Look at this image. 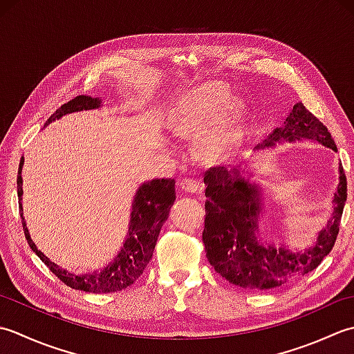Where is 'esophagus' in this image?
<instances>
[{
  "label": "esophagus",
  "instance_id": "1",
  "mask_svg": "<svg viewBox=\"0 0 354 354\" xmlns=\"http://www.w3.org/2000/svg\"><path fill=\"white\" fill-rule=\"evenodd\" d=\"M180 187H182V191H185V192H191V194L200 192L198 182L191 177H185L180 180Z\"/></svg>",
  "mask_w": 354,
  "mask_h": 354
}]
</instances>
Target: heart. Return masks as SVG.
Returning a JSON list of instances; mask_svg holds the SVG:
<instances>
[{"label":"heart","instance_id":"b5f03b06","mask_svg":"<svg viewBox=\"0 0 354 354\" xmlns=\"http://www.w3.org/2000/svg\"><path fill=\"white\" fill-rule=\"evenodd\" d=\"M229 93L221 85H205L192 91L178 104L172 122V131L178 137H192L207 129L201 151L209 160L225 158L241 137L244 108L238 100H229Z\"/></svg>","mask_w":354,"mask_h":354}]
</instances>
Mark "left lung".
Masks as SVG:
<instances>
[{
    "label": "left lung",
    "instance_id": "left-lung-1",
    "mask_svg": "<svg viewBox=\"0 0 354 354\" xmlns=\"http://www.w3.org/2000/svg\"><path fill=\"white\" fill-rule=\"evenodd\" d=\"M318 140L322 145L336 149L335 140L327 127L298 102L284 122L273 129L266 145L279 140ZM223 167L206 171V215L203 243L207 261L229 283L248 290H270L292 283L315 270L333 249L339 234V225L347 200V177L339 165V185L335 194L333 217L321 230L318 243L308 250L292 254L288 249L263 246L255 236L257 215L261 211V200L254 185L248 183Z\"/></svg>",
    "mask_w": 354,
    "mask_h": 354
}]
</instances>
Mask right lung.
I'll use <instances>...</instances> for the list:
<instances>
[{
    "label": "right lung",
    "mask_w": 354,
    "mask_h": 354,
    "mask_svg": "<svg viewBox=\"0 0 354 354\" xmlns=\"http://www.w3.org/2000/svg\"><path fill=\"white\" fill-rule=\"evenodd\" d=\"M99 106L100 100L97 99H93L90 96H77L71 99L70 102L57 108L52 116L47 119L46 125H48L55 119H59L64 114L93 110V108ZM21 167H23V160H21L17 178L19 203L21 196H23V187H21ZM174 185V178H162L153 180V182H148L140 186L133 203L131 226H129V234L124 248H122L119 255L114 258L111 264H108L105 269L99 272L88 273V275H73V273L57 268L41 250L36 249L26 227L23 211H21V223H23L26 240L30 249L41 258V261L66 286L76 288V290H84L90 293H113L118 290H124V288L131 286L142 275L149 263V259L153 258L158 234H160L163 223L167 221L169 209L176 200Z\"/></svg>",
    "instance_id": "add662e5"
}]
</instances>
